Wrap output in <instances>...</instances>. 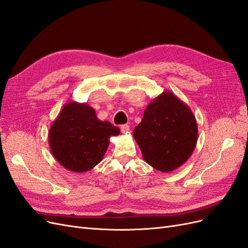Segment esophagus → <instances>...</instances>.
Returning a JSON list of instances; mask_svg holds the SVG:
<instances>
[{
    "label": "esophagus",
    "instance_id": "esophagus-1",
    "mask_svg": "<svg viewBox=\"0 0 248 248\" xmlns=\"http://www.w3.org/2000/svg\"><path fill=\"white\" fill-rule=\"evenodd\" d=\"M129 125H127V124H125V125H122L121 126V131H122V133H127V132H129Z\"/></svg>",
    "mask_w": 248,
    "mask_h": 248
}]
</instances>
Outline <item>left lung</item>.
<instances>
[{
  "mask_svg": "<svg viewBox=\"0 0 248 248\" xmlns=\"http://www.w3.org/2000/svg\"><path fill=\"white\" fill-rule=\"evenodd\" d=\"M133 138L148 164L169 172L191 156L198 141L197 120L187 104L164 91L146 108Z\"/></svg>",
  "mask_w": 248,
  "mask_h": 248,
  "instance_id": "left-lung-1",
  "label": "left lung"
}]
</instances>
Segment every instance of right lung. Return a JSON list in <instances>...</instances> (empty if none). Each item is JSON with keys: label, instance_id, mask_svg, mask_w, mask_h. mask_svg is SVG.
Masks as SVG:
<instances>
[{"label": "right lung", "instance_id": "add662e5", "mask_svg": "<svg viewBox=\"0 0 248 248\" xmlns=\"http://www.w3.org/2000/svg\"><path fill=\"white\" fill-rule=\"evenodd\" d=\"M120 128L108 121H100L87 103L67 102L52 122L48 132L51 154L63 168L85 172L98 164Z\"/></svg>", "mask_w": 248, "mask_h": 248}]
</instances>
